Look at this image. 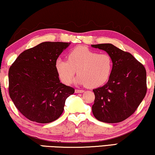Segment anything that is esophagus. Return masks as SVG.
Instances as JSON below:
<instances>
[{"label": "esophagus", "mask_w": 155, "mask_h": 155, "mask_svg": "<svg viewBox=\"0 0 155 155\" xmlns=\"http://www.w3.org/2000/svg\"><path fill=\"white\" fill-rule=\"evenodd\" d=\"M84 92V90H78V89L75 90L76 93H82V92Z\"/></svg>", "instance_id": "esophagus-1"}]
</instances>
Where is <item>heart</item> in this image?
<instances>
[{
	"label": "heart",
	"instance_id": "obj_1",
	"mask_svg": "<svg viewBox=\"0 0 155 155\" xmlns=\"http://www.w3.org/2000/svg\"><path fill=\"white\" fill-rule=\"evenodd\" d=\"M114 68V60L107 53L99 54L85 47H78L69 53L68 61L58 58L55 69L62 82L70 84L77 71L76 81L89 87L107 83Z\"/></svg>",
	"mask_w": 155,
	"mask_h": 155
}]
</instances>
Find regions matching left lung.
<instances>
[{
	"label": "left lung",
	"instance_id": "1",
	"mask_svg": "<svg viewBox=\"0 0 155 155\" xmlns=\"http://www.w3.org/2000/svg\"><path fill=\"white\" fill-rule=\"evenodd\" d=\"M105 51L114 60V68L108 82L94 89L95 96L92 107L96 119L107 123H117L132 115L147 92L146 70L130 53L111 44L92 45Z\"/></svg>",
	"mask_w": 155,
	"mask_h": 155
}]
</instances>
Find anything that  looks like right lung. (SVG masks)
I'll return each mask as SVG.
<instances>
[{
	"instance_id": "right-lung-1",
	"label": "right lung",
	"mask_w": 155,
	"mask_h": 155,
	"mask_svg": "<svg viewBox=\"0 0 155 155\" xmlns=\"http://www.w3.org/2000/svg\"><path fill=\"white\" fill-rule=\"evenodd\" d=\"M70 45L45 41L22 52L9 70V94L30 120L49 123L63 114L66 99L74 89L61 83L55 61Z\"/></svg>"
}]
</instances>
